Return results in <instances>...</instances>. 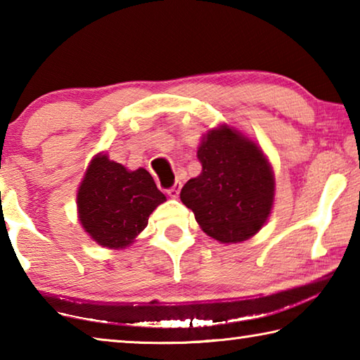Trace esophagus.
<instances>
[{"instance_id": "34e87169", "label": "esophagus", "mask_w": 360, "mask_h": 360, "mask_svg": "<svg viewBox=\"0 0 360 360\" xmlns=\"http://www.w3.org/2000/svg\"><path fill=\"white\" fill-rule=\"evenodd\" d=\"M181 187H182V182H181V181H176L174 184H173V187H169L168 191H167L169 197H172V198H176V197H178V195H179V191H181Z\"/></svg>"}]
</instances>
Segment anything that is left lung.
Returning <instances> with one entry per match:
<instances>
[{"instance_id":"left-lung-1","label":"left lung","mask_w":360,"mask_h":360,"mask_svg":"<svg viewBox=\"0 0 360 360\" xmlns=\"http://www.w3.org/2000/svg\"><path fill=\"white\" fill-rule=\"evenodd\" d=\"M202 173L186 182L181 202L206 235L241 243L264 227L275 200V174L252 139L233 127L210 130L198 146Z\"/></svg>"}]
</instances>
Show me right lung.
<instances>
[{
	"mask_svg": "<svg viewBox=\"0 0 360 360\" xmlns=\"http://www.w3.org/2000/svg\"><path fill=\"white\" fill-rule=\"evenodd\" d=\"M167 197L144 168L130 172L98 154L90 162L77 191V214L96 245L125 249L148 225Z\"/></svg>",
	"mask_w": 360,
	"mask_h": 360,
	"instance_id": "right-lung-1",
	"label": "right lung"
}]
</instances>
